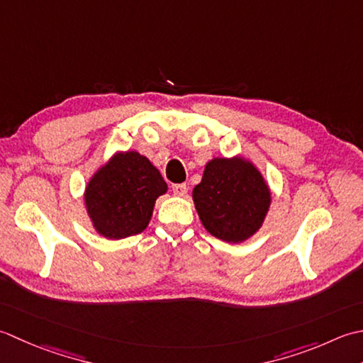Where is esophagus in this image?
<instances>
[{
    "mask_svg": "<svg viewBox=\"0 0 363 363\" xmlns=\"http://www.w3.org/2000/svg\"><path fill=\"white\" fill-rule=\"evenodd\" d=\"M186 191H188V186L184 183L172 184V192H174V196H177V197H183L184 194H186Z\"/></svg>",
    "mask_w": 363,
    "mask_h": 363,
    "instance_id": "34e87169",
    "label": "esophagus"
}]
</instances>
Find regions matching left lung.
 Instances as JSON below:
<instances>
[{"label": "left lung", "mask_w": 363, "mask_h": 363, "mask_svg": "<svg viewBox=\"0 0 363 363\" xmlns=\"http://www.w3.org/2000/svg\"><path fill=\"white\" fill-rule=\"evenodd\" d=\"M192 201L206 232L240 244L260 230L272 196L260 169L244 155H235L206 162Z\"/></svg>", "instance_id": "1"}]
</instances>
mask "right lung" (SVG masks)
<instances>
[{
    "label": "right lung",
    "instance_id": "add662e5",
    "mask_svg": "<svg viewBox=\"0 0 363 363\" xmlns=\"http://www.w3.org/2000/svg\"><path fill=\"white\" fill-rule=\"evenodd\" d=\"M166 192L167 183L149 158L121 150L86 183L84 206L95 232L106 240H122L145 230L155 202Z\"/></svg>",
    "mask_w": 363,
    "mask_h": 363
}]
</instances>
